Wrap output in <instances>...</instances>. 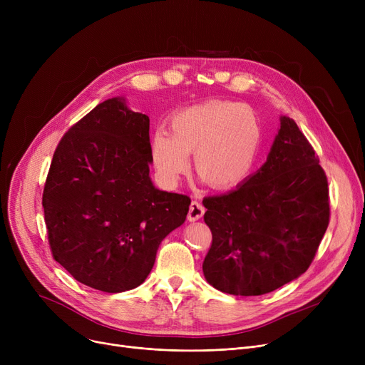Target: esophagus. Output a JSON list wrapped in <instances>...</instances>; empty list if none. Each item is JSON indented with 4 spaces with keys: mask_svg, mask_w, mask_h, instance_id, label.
Instances as JSON below:
<instances>
[{
    "mask_svg": "<svg viewBox=\"0 0 365 365\" xmlns=\"http://www.w3.org/2000/svg\"><path fill=\"white\" fill-rule=\"evenodd\" d=\"M204 215V205L198 201H192L189 205V213H187V220L189 222H195L201 219Z\"/></svg>",
    "mask_w": 365,
    "mask_h": 365,
    "instance_id": "obj_1",
    "label": "esophagus"
}]
</instances>
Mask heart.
<instances>
[{
	"mask_svg": "<svg viewBox=\"0 0 365 365\" xmlns=\"http://www.w3.org/2000/svg\"><path fill=\"white\" fill-rule=\"evenodd\" d=\"M170 133L158 130L150 139L152 163L161 180L175 185L195 153L197 175L215 189L242 183L255 167L262 128L248 106L210 101L186 108L170 120Z\"/></svg>",
	"mask_w": 365,
	"mask_h": 365,
	"instance_id": "heart-1",
	"label": "heart"
}]
</instances>
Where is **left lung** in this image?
<instances>
[{
  "label": "left lung",
  "mask_w": 365,
  "mask_h": 365,
  "mask_svg": "<svg viewBox=\"0 0 365 365\" xmlns=\"http://www.w3.org/2000/svg\"><path fill=\"white\" fill-rule=\"evenodd\" d=\"M212 245L202 272L235 296L271 293L308 271L330 222L329 182L297 124L281 117L266 163L237 189L202 200Z\"/></svg>",
  "instance_id": "obj_1"
}]
</instances>
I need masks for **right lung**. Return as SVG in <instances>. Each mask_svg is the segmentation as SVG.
Instances as JSON below:
<instances>
[{
	"mask_svg": "<svg viewBox=\"0 0 365 365\" xmlns=\"http://www.w3.org/2000/svg\"><path fill=\"white\" fill-rule=\"evenodd\" d=\"M149 117L108 99L57 145L43 190L53 259L81 284L105 293L136 289L161 241L179 227L190 198L149 178Z\"/></svg>",
	"mask_w": 365,
	"mask_h": 365,
	"instance_id": "1",
	"label": "right lung"
}]
</instances>
